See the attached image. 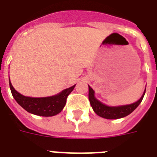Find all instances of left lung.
<instances>
[{
	"mask_svg": "<svg viewBox=\"0 0 157 157\" xmlns=\"http://www.w3.org/2000/svg\"><path fill=\"white\" fill-rule=\"evenodd\" d=\"M145 92H146V90H144V94L142 95L140 99L132 104L120 106V107H108L94 98V92L93 89L91 88L90 86H89V100L91 104V107H93L94 111L98 116L105 119H119V118L126 117L130 114L134 110H135V108L140 104L143 100Z\"/></svg>",
	"mask_w": 157,
	"mask_h": 157,
	"instance_id": "obj_1",
	"label": "left lung"
}]
</instances>
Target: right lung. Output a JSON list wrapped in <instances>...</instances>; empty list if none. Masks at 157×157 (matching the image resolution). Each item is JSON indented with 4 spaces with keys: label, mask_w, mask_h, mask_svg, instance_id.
Masks as SVG:
<instances>
[{
    "label": "right lung",
    "mask_w": 157,
    "mask_h": 157,
    "mask_svg": "<svg viewBox=\"0 0 157 157\" xmlns=\"http://www.w3.org/2000/svg\"><path fill=\"white\" fill-rule=\"evenodd\" d=\"M75 86L66 89L59 94L51 97L31 98L22 95L17 92L10 81V88L16 102L27 112L41 117H53L59 114L66 104L67 96L73 90Z\"/></svg>",
    "instance_id": "1"
}]
</instances>
